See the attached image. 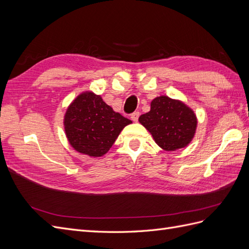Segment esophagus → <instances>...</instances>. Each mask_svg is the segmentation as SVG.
Listing matches in <instances>:
<instances>
[{"label": "esophagus", "mask_w": 249, "mask_h": 249, "mask_svg": "<svg viewBox=\"0 0 249 249\" xmlns=\"http://www.w3.org/2000/svg\"><path fill=\"white\" fill-rule=\"evenodd\" d=\"M131 118H132V120L133 122H138V118H139V112H134L133 114L131 115Z\"/></svg>", "instance_id": "34e87169"}]
</instances>
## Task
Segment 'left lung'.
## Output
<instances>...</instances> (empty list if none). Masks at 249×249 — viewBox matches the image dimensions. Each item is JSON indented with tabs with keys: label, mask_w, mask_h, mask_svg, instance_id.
<instances>
[{
	"label": "left lung",
	"mask_w": 249,
	"mask_h": 249,
	"mask_svg": "<svg viewBox=\"0 0 249 249\" xmlns=\"http://www.w3.org/2000/svg\"><path fill=\"white\" fill-rule=\"evenodd\" d=\"M139 123L152 134L157 144L168 152L189 144L197 127L194 111L182 101L166 95L154 99L149 112L139 117Z\"/></svg>",
	"instance_id": "8db88e82"
}]
</instances>
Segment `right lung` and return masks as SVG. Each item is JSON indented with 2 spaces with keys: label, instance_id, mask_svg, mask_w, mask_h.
<instances>
[{
  "label": "right lung",
  "instance_id": "obj_1",
  "mask_svg": "<svg viewBox=\"0 0 249 249\" xmlns=\"http://www.w3.org/2000/svg\"><path fill=\"white\" fill-rule=\"evenodd\" d=\"M132 120L120 115L92 91L79 94L64 115V131L71 147L89 157H102Z\"/></svg>",
  "mask_w": 249,
  "mask_h": 249
}]
</instances>
